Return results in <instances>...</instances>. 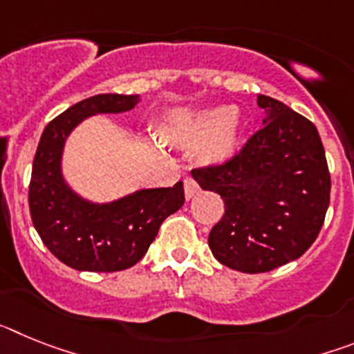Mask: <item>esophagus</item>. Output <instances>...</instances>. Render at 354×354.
<instances>
[{"mask_svg": "<svg viewBox=\"0 0 354 354\" xmlns=\"http://www.w3.org/2000/svg\"><path fill=\"white\" fill-rule=\"evenodd\" d=\"M184 193H186V200L193 198V196L200 193L198 183H196L193 177H186V179H184Z\"/></svg>", "mask_w": 354, "mask_h": 354, "instance_id": "obj_1", "label": "esophagus"}]
</instances>
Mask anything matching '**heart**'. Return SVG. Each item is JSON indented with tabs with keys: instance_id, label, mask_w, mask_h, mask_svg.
<instances>
[{
	"instance_id": "b5f03b06",
	"label": "heart",
	"mask_w": 354,
	"mask_h": 354,
	"mask_svg": "<svg viewBox=\"0 0 354 354\" xmlns=\"http://www.w3.org/2000/svg\"><path fill=\"white\" fill-rule=\"evenodd\" d=\"M243 120L236 108H207L200 111L175 109L159 127L162 142L179 149L200 147V161L221 165L239 149Z\"/></svg>"
}]
</instances>
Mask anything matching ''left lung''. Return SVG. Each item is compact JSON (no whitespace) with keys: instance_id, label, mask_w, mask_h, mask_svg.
<instances>
[{"instance_id":"8db88e82","label":"left lung","mask_w":354,"mask_h":354,"mask_svg":"<svg viewBox=\"0 0 354 354\" xmlns=\"http://www.w3.org/2000/svg\"><path fill=\"white\" fill-rule=\"evenodd\" d=\"M264 126L218 167L192 170L202 189L223 198L209 234L216 261L266 273L296 261L317 239L330 205V171L315 126L273 97L259 95Z\"/></svg>"}]
</instances>
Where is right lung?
Listing matches in <instances>:
<instances>
[{"label":"right lung","instance_id":"obj_1","mask_svg":"<svg viewBox=\"0 0 354 354\" xmlns=\"http://www.w3.org/2000/svg\"><path fill=\"white\" fill-rule=\"evenodd\" d=\"M138 102L140 95L122 93L88 97L49 122L40 136L28 192L31 221L49 252L72 270H127L145 255L162 221L184 204L180 180L93 204L72 192L62 175L65 140L80 122L92 115L124 113Z\"/></svg>","mask_w":354,"mask_h":354}]
</instances>
